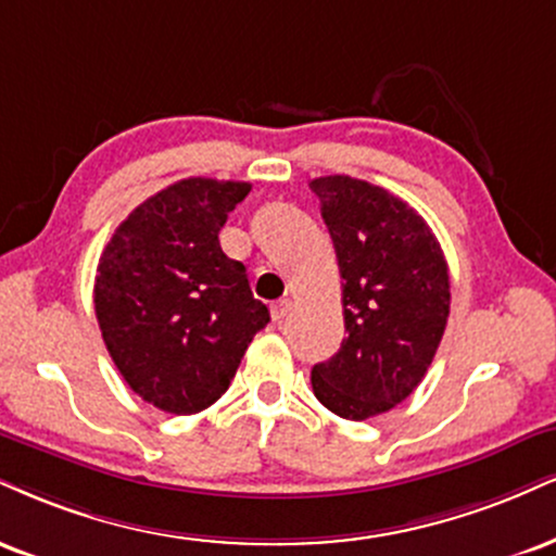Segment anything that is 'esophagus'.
I'll list each match as a JSON object with an SVG mask.
<instances>
[{
	"label": "esophagus",
	"mask_w": 556,
	"mask_h": 556,
	"mask_svg": "<svg viewBox=\"0 0 556 556\" xmlns=\"http://www.w3.org/2000/svg\"><path fill=\"white\" fill-rule=\"evenodd\" d=\"M290 311H292V303L290 300H279V303H274L271 305V318H274V324H282V320L290 316Z\"/></svg>",
	"instance_id": "1"
}]
</instances>
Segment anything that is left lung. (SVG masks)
<instances>
[{
    "label": "left lung",
    "instance_id": "left-lung-1",
    "mask_svg": "<svg viewBox=\"0 0 556 556\" xmlns=\"http://www.w3.org/2000/svg\"><path fill=\"white\" fill-rule=\"evenodd\" d=\"M342 274L346 339L313 365V393L344 419L378 417L422 383L451 313V279L430 225L380 186L313 178Z\"/></svg>",
    "mask_w": 556,
    "mask_h": 556
}]
</instances>
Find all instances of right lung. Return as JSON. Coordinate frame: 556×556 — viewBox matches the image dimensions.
Returning <instances> with one entry per match:
<instances>
[{
	"mask_svg": "<svg viewBox=\"0 0 556 556\" xmlns=\"http://www.w3.org/2000/svg\"><path fill=\"white\" fill-rule=\"evenodd\" d=\"M243 180L184 178L134 210L98 261L96 316L111 359L147 404L168 414L212 406L236 378L269 307L245 266L219 249Z\"/></svg>",
	"mask_w": 556,
	"mask_h": 556,
	"instance_id": "obj_1",
	"label": "right lung"
}]
</instances>
